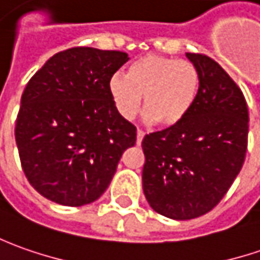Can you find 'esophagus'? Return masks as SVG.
Segmentation results:
<instances>
[{"instance_id":"esophagus-1","label":"esophagus","mask_w":260,"mask_h":260,"mask_svg":"<svg viewBox=\"0 0 260 260\" xmlns=\"http://www.w3.org/2000/svg\"><path fill=\"white\" fill-rule=\"evenodd\" d=\"M144 137H145V132H144V131H141V129L137 131V144H141V142H142V139H144Z\"/></svg>"}]
</instances>
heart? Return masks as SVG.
<instances>
[{"instance_id":"heart-1","label":"heart","mask_w":260,"mask_h":260,"mask_svg":"<svg viewBox=\"0 0 260 260\" xmlns=\"http://www.w3.org/2000/svg\"><path fill=\"white\" fill-rule=\"evenodd\" d=\"M199 69L187 60L148 54L134 61L126 72L109 80V94L116 112L132 121L142 106L149 121L171 128L188 116L200 93Z\"/></svg>"}]
</instances>
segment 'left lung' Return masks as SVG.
Here are the masks:
<instances>
[{"mask_svg":"<svg viewBox=\"0 0 260 260\" xmlns=\"http://www.w3.org/2000/svg\"><path fill=\"white\" fill-rule=\"evenodd\" d=\"M200 72L194 108L181 123L142 139V188L154 210L174 220L214 209L245 162L249 112L245 96L217 61L185 54Z\"/></svg>","mask_w":260,"mask_h":260,"instance_id":"8db88e82","label":"left lung"}]
</instances>
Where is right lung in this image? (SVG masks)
<instances>
[{"instance_id": "1", "label": "right lung", "mask_w": 260, "mask_h": 260, "mask_svg": "<svg viewBox=\"0 0 260 260\" xmlns=\"http://www.w3.org/2000/svg\"><path fill=\"white\" fill-rule=\"evenodd\" d=\"M128 60L123 51L73 47L27 83L15 142L24 174L43 197L70 207L98 200L135 145L137 128L116 112L108 89Z\"/></svg>"}]
</instances>
